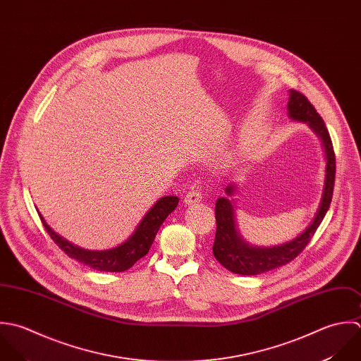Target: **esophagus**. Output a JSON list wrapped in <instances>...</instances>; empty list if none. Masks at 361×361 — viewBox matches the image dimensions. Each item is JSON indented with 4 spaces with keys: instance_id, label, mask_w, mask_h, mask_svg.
Listing matches in <instances>:
<instances>
[{
    "instance_id": "1",
    "label": "esophagus",
    "mask_w": 361,
    "mask_h": 361,
    "mask_svg": "<svg viewBox=\"0 0 361 361\" xmlns=\"http://www.w3.org/2000/svg\"><path fill=\"white\" fill-rule=\"evenodd\" d=\"M202 199H203L202 192L197 190V189H192V190H189V192L185 195L183 202H185L186 204H196V203H200Z\"/></svg>"
}]
</instances>
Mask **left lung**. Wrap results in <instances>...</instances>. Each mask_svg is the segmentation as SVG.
Instances as JSON below:
<instances>
[{
	"label": "left lung",
	"instance_id": "1",
	"mask_svg": "<svg viewBox=\"0 0 361 361\" xmlns=\"http://www.w3.org/2000/svg\"><path fill=\"white\" fill-rule=\"evenodd\" d=\"M288 116L294 121H305L311 128L322 138L325 152H326V178L324 196L319 204V210L312 221V224L295 240H290L284 245L273 246V247H255L247 245L242 240L235 228L234 209L228 199L220 197L216 203V240L213 245V253L216 259L230 271L253 276L260 274L283 264H287L293 259H295L308 242L314 237L317 228L322 223L334 196L335 188V173H336V159L334 144L329 135V131L325 126V121L317 112L315 106L308 101V98L295 91L290 90L288 98ZM235 186L230 185L226 192L228 196L234 193Z\"/></svg>",
	"mask_w": 361,
	"mask_h": 361
}]
</instances>
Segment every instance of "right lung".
Instances as JSON below:
<instances>
[{"label":"right lung","instance_id":"right-lung-1","mask_svg":"<svg viewBox=\"0 0 361 361\" xmlns=\"http://www.w3.org/2000/svg\"><path fill=\"white\" fill-rule=\"evenodd\" d=\"M179 199L176 196H165L159 199L151 210L144 216V219L137 226L133 235L119 245L118 247L109 250H88L73 245L71 242L57 235L39 214L44 230L54 240V243L70 257L95 269L99 271H124L130 269L137 260L144 257L155 235L164 223V220L176 209Z\"/></svg>","mask_w":361,"mask_h":361}]
</instances>
